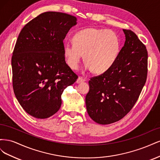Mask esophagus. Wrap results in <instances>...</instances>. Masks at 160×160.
<instances>
[{
    "mask_svg": "<svg viewBox=\"0 0 160 160\" xmlns=\"http://www.w3.org/2000/svg\"><path fill=\"white\" fill-rule=\"evenodd\" d=\"M84 81H85V79H83V77H79L78 79H77L76 83H82V82H84Z\"/></svg>",
    "mask_w": 160,
    "mask_h": 160,
    "instance_id": "34e87169",
    "label": "esophagus"
}]
</instances>
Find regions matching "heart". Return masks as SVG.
I'll return each instance as SVG.
<instances>
[{"mask_svg":"<svg viewBox=\"0 0 160 160\" xmlns=\"http://www.w3.org/2000/svg\"><path fill=\"white\" fill-rule=\"evenodd\" d=\"M72 41L66 42L63 47L67 63L72 69L78 68L84 55L86 69L103 74L112 67L119 55V39L113 31L87 28L77 32Z\"/></svg>","mask_w":160,"mask_h":160,"instance_id":"heart-1","label":"heart"}]
</instances>
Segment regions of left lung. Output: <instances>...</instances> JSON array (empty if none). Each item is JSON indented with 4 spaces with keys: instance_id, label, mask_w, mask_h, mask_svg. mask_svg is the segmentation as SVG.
I'll return each instance as SVG.
<instances>
[{
    "instance_id": "8db88e82",
    "label": "left lung",
    "mask_w": 160,
    "mask_h": 160,
    "mask_svg": "<svg viewBox=\"0 0 160 160\" xmlns=\"http://www.w3.org/2000/svg\"><path fill=\"white\" fill-rule=\"evenodd\" d=\"M124 45L115 64L107 72L92 77L85 98L89 117L99 124L122 119L136 103L146 83L148 51L138 36L123 29Z\"/></svg>"
}]
</instances>
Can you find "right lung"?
I'll return each mask as SVG.
<instances>
[{"mask_svg": "<svg viewBox=\"0 0 160 160\" xmlns=\"http://www.w3.org/2000/svg\"><path fill=\"white\" fill-rule=\"evenodd\" d=\"M77 18L45 12L22 28L12 57L14 93L26 112L38 119L57 113L64 89L78 78L65 62L63 40Z\"/></svg>", "mask_w": 160, "mask_h": 160, "instance_id": "obj_1", "label": "right lung"}]
</instances>
